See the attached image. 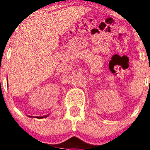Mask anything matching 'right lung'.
Wrapping results in <instances>:
<instances>
[{
    "label": "right lung",
    "instance_id": "1",
    "mask_svg": "<svg viewBox=\"0 0 150 150\" xmlns=\"http://www.w3.org/2000/svg\"><path fill=\"white\" fill-rule=\"evenodd\" d=\"M7 85H8V77H7ZM49 116V114L48 115H46V116H28L29 117H30V118H46V117H47Z\"/></svg>",
    "mask_w": 150,
    "mask_h": 150
}]
</instances>
